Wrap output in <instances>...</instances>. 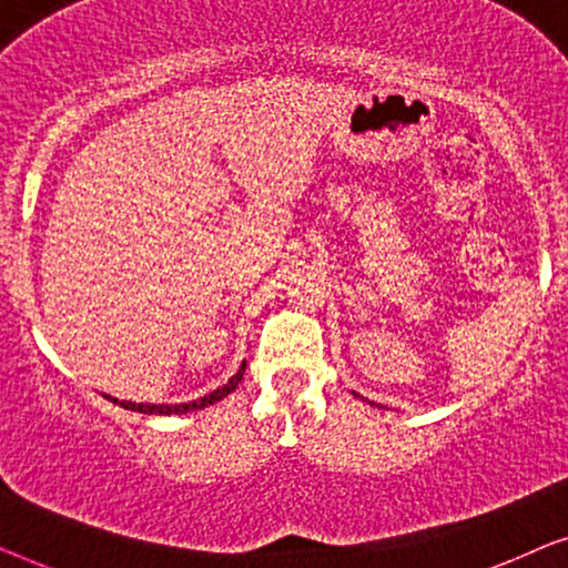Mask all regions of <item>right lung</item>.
<instances>
[{"mask_svg": "<svg viewBox=\"0 0 568 568\" xmlns=\"http://www.w3.org/2000/svg\"><path fill=\"white\" fill-rule=\"evenodd\" d=\"M243 375H245V362L240 364V369H237V375H232L230 379H227V385H222V387H216L214 393H209V395H204V398H199V400H191V403H175V406H168V403H131V400H119V398H111V395H105L108 400H113V403H119L121 408H129V410H139V414H154V416H170V414H189V410H199V408H206V406H212V403H216V400H222V398H227V395L235 390V387L240 385V379H243Z\"/></svg>", "mask_w": 568, "mask_h": 568, "instance_id": "add662e5", "label": "right lung"}]
</instances>
